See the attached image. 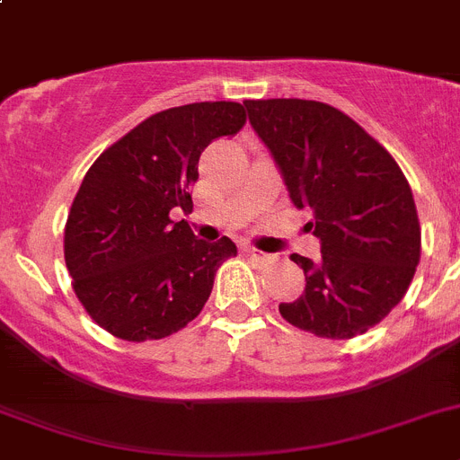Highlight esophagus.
<instances>
[{"label":"esophagus","instance_id":"esophagus-1","mask_svg":"<svg viewBox=\"0 0 460 460\" xmlns=\"http://www.w3.org/2000/svg\"><path fill=\"white\" fill-rule=\"evenodd\" d=\"M245 254L250 256V259H254L256 263H261V266H263V263H270V261L275 259V256H272V254H266V252L256 250V247H247Z\"/></svg>","mask_w":460,"mask_h":460}]
</instances>
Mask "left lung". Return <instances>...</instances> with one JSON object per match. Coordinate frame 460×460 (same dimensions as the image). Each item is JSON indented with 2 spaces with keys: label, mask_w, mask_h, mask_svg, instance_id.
<instances>
[{
  "label": "left lung",
  "mask_w": 460,
  "mask_h": 460,
  "mask_svg": "<svg viewBox=\"0 0 460 460\" xmlns=\"http://www.w3.org/2000/svg\"><path fill=\"white\" fill-rule=\"evenodd\" d=\"M296 208L312 210L321 259L291 254L307 287L281 302L291 325L353 339L401 302L421 254V229L403 172L369 132L337 107L300 98L245 101Z\"/></svg>",
  "instance_id": "left-lung-1"
}]
</instances>
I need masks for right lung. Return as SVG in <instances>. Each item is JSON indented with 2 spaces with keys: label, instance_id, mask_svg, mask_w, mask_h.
<instances>
[{
  "label": "right lung",
  "instance_id": "obj_1",
  "mask_svg": "<svg viewBox=\"0 0 460 460\" xmlns=\"http://www.w3.org/2000/svg\"><path fill=\"white\" fill-rule=\"evenodd\" d=\"M245 126L240 102L158 111L91 164L64 231L66 268L93 321L126 341L163 339L199 316L217 268L238 254L229 238H194L172 208L192 210L190 188L213 139Z\"/></svg>",
  "mask_w": 460,
  "mask_h": 460
}]
</instances>
